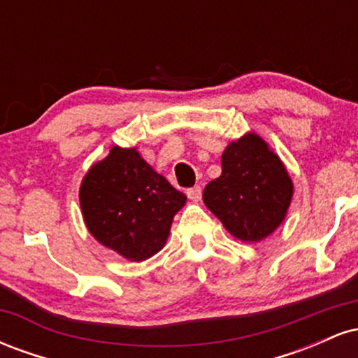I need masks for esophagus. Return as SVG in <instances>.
I'll list each match as a JSON object with an SVG mask.
<instances>
[{
  "label": "esophagus",
  "mask_w": 358,
  "mask_h": 358,
  "mask_svg": "<svg viewBox=\"0 0 358 358\" xmlns=\"http://www.w3.org/2000/svg\"><path fill=\"white\" fill-rule=\"evenodd\" d=\"M187 195H188V199L192 200V202H199V200L202 199V187H199V185H195V187L188 188Z\"/></svg>",
  "instance_id": "1"
}]
</instances>
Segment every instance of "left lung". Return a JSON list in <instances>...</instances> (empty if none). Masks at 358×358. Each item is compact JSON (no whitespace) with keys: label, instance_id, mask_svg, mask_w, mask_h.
I'll list each match as a JSON object with an SVG mask.
<instances>
[{"label":"left lung","instance_id":"1","mask_svg":"<svg viewBox=\"0 0 358 358\" xmlns=\"http://www.w3.org/2000/svg\"><path fill=\"white\" fill-rule=\"evenodd\" d=\"M293 182L268 143L248 133L222 153V175L203 190V203L236 239L259 242L285 220Z\"/></svg>","mask_w":358,"mask_h":358}]
</instances>
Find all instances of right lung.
I'll return each instance as SVG.
<instances>
[{
	"mask_svg": "<svg viewBox=\"0 0 358 358\" xmlns=\"http://www.w3.org/2000/svg\"><path fill=\"white\" fill-rule=\"evenodd\" d=\"M80 208L89 232L129 261H145L163 249L175 213L187 202L136 148H110L82 180Z\"/></svg>",
	"mask_w": 358,
	"mask_h": 358,
	"instance_id": "add662e5",
	"label": "right lung"
}]
</instances>
